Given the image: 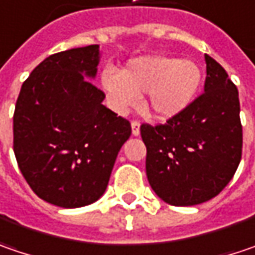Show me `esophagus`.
Returning a JSON list of instances; mask_svg holds the SVG:
<instances>
[{
  "instance_id": "obj_1",
  "label": "esophagus",
  "mask_w": 255,
  "mask_h": 255,
  "mask_svg": "<svg viewBox=\"0 0 255 255\" xmlns=\"http://www.w3.org/2000/svg\"><path fill=\"white\" fill-rule=\"evenodd\" d=\"M140 126H141V124H140V121H137V120L131 123V129H132V135H135V137H137V135H140Z\"/></svg>"
}]
</instances>
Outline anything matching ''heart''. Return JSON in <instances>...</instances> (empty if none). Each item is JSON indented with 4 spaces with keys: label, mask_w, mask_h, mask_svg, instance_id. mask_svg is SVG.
Returning a JSON list of instances; mask_svg holds the SVG:
<instances>
[{
    "label": "heart",
    "mask_w": 255,
    "mask_h": 255,
    "mask_svg": "<svg viewBox=\"0 0 255 255\" xmlns=\"http://www.w3.org/2000/svg\"><path fill=\"white\" fill-rule=\"evenodd\" d=\"M101 83L108 101L118 113H127L147 94V108L158 118H172L185 111L195 99L202 70L192 60L167 56L131 59L126 69L105 68Z\"/></svg>",
    "instance_id": "1"
}]
</instances>
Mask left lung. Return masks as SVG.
<instances>
[{"mask_svg":"<svg viewBox=\"0 0 255 255\" xmlns=\"http://www.w3.org/2000/svg\"><path fill=\"white\" fill-rule=\"evenodd\" d=\"M203 94L166 124L140 127L147 147L145 173L158 198L192 206L215 198L230 183L243 153L237 86L205 54Z\"/></svg>","mask_w":255,"mask_h":255,"instance_id":"8db88e82","label":"left lung"}]
</instances>
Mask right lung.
<instances>
[{
	"label": "right lung",
	"mask_w": 255,
	"mask_h": 255,
	"mask_svg": "<svg viewBox=\"0 0 255 255\" xmlns=\"http://www.w3.org/2000/svg\"><path fill=\"white\" fill-rule=\"evenodd\" d=\"M99 46L46 57L21 86L14 111V154L43 201L81 208L108 186L115 158L131 135L126 118L102 105Z\"/></svg>",
	"instance_id": "add662e5"
}]
</instances>
